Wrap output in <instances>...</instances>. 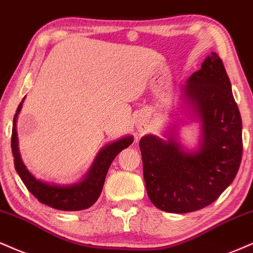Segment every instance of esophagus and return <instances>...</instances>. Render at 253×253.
I'll list each match as a JSON object with an SVG mask.
<instances>
[{"mask_svg": "<svg viewBox=\"0 0 253 253\" xmlns=\"http://www.w3.org/2000/svg\"><path fill=\"white\" fill-rule=\"evenodd\" d=\"M138 126V129L141 130V131H144V130H145L144 124H138V126Z\"/></svg>", "mask_w": 253, "mask_h": 253, "instance_id": "obj_1", "label": "esophagus"}]
</instances>
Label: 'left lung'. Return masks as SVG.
<instances>
[{
  "label": "left lung",
  "mask_w": 253,
  "mask_h": 253,
  "mask_svg": "<svg viewBox=\"0 0 253 253\" xmlns=\"http://www.w3.org/2000/svg\"><path fill=\"white\" fill-rule=\"evenodd\" d=\"M180 93L184 111L201 126L197 149L184 148L176 126L164 133L167 139L149 133L139 141L149 198L171 213L192 212L216 201L235 179L243 152L241 114L216 52Z\"/></svg>",
  "instance_id": "1"
}]
</instances>
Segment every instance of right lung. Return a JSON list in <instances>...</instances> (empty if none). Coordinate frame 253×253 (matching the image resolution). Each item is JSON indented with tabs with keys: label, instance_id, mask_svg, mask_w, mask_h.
<instances>
[{
	"label": "right lung",
	"instance_id": "1",
	"mask_svg": "<svg viewBox=\"0 0 253 253\" xmlns=\"http://www.w3.org/2000/svg\"><path fill=\"white\" fill-rule=\"evenodd\" d=\"M24 97L18 104L16 114L14 116L11 132V150L14 156V164L18 176L27 189L33 193L39 202L62 211H80L88 209L93 205L101 195L104 185L105 176L109 168L115 160V157L123 150L130 146L133 142V136H124L122 138L108 143L98 151L95 161L90 167L88 172L82 179L71 184H55L36 178L21 158L18 149V138L16 130V122L20 114Z\"/></svg>",
	"mask_w": 253,
	"mask_h": 253
}]
</instances>
